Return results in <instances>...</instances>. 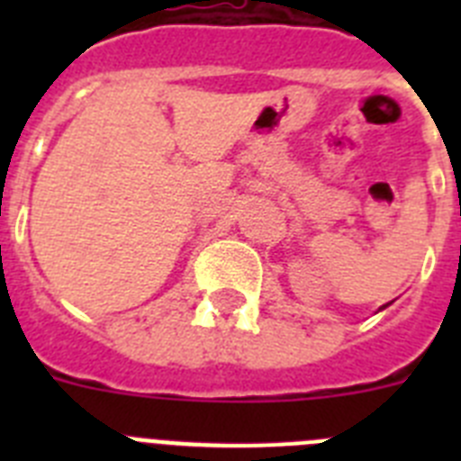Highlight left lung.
Listing matches in <instances>:
<instances>
[{"label":"left lung","mask_w":461,"mask_h":461,"mask_svg":"<svg viewBox=\"0 0 461 461\" xmlns=\"http://www.w3.org/2000/svg\"><path fill=\"white\" fill-rule=\"evenodd\" d=\"M388 304H390V303H388ZM388 304H383V307H381V309H385V307H388Z\"/></svg>","instance_id":"left-lung-1"}]
</instances>
